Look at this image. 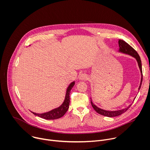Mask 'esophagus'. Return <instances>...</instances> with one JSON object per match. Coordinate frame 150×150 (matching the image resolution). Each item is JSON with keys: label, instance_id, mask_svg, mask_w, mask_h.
<instances>
[{"label": "esophagus", "instance_id": "1", "mask_svg": "<svg viewBox=\"0 0 150 150\" xmlns=\"http://www.w3.org/2000/svg\"><path fill=\"white\" fill-rule=\"evenodd\" d=\"M87 78H88V76L85 74H82L79 75V79L80 80H82V81L86 80V79H87Z\"/></svg>", "mask_w": 150, "mask_h": 150}]
</instances>
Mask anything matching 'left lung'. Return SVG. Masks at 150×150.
<instances>
[{
	"instance_id": "obj_1",
	"label": "left lung",
	"mask_w": 150,
	"mask_h": 150,
	"mask_svg": "<svg viewBox=\"0 0 150 150\" xmlns=\"http://www.w3.org/2000/svg\"><path fill=\"white\" fill-rule=\"evenodd\" d=\"M119 52H122L123 53H126L127 54H129L133 57H134L137 62H138V64L139 68L140 69L141 71V83H140V85L139 87L138 90H139L141 87V84H142V64H141V60L140 59V57L138 54V53L137 52V51L133 48L132 47L129 45H128L126 42H125V41L122 40H119ZM135 98H134L135 100ZM91 105L93 108V109H94V110L97 112L98 114L104 116H107V117H115V116H119L120 115H122V113H125L128 109H129L131 105L128 107L127 108H125L124 109L120 110H117V111H106L103 109H101L96 105H95L93 102L91 100Z\"/></svg>"
}]
</instances>
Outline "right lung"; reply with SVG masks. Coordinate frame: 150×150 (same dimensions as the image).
Wrapping results in <instances>:
<instances>
[{"label": "right lung", "instance_id": "1", "mask_svg": "<svg viewBox=\"0 0 150 150\" xmlns=\"http://www.w3.org/2000/svg\"><path fill=\"white\" fill-rule=\"evenodd\" d=\"M74 84H75V82H73L69 85L68 88H67L65 100H64V102L63 103V104L60 107H59L58 108H56L49 112L45 113L38 114V113H33V114L34 115L39 116L40 117H41L45 119H47V120H54V119H57L62 117L66 113V112L68 110L69 106V103H70L69 94L71 89L74 87Z\"/></svg>", "mask_w": 150, "mask_h": 150}]
</instances>
